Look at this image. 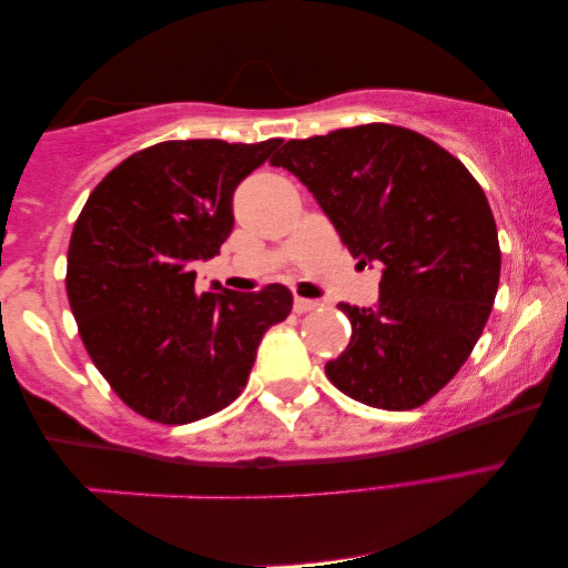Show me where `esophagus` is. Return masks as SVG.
I'll list each match as a JSON object with an SVG mask.
<instances>
[{
    "label": "esophagus",
    "instance_id": "obj_1",
    "mask_svg": "<svg viewBox=\"0 0 568 568\" xmlns=\"http://www.w3.org/2000/svg\"><path fill=\"white\" fill-rule=\"evenodd\" d=\"M317 306H320L317 300H304V296H294V312L296 314L312 312V310H317Z\"/></svg>",
    "mask_w": 568,
    "mask_h": 568
}]
</instances>
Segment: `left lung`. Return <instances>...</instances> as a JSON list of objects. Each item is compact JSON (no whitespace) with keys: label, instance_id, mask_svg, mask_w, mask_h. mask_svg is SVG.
<instances>
[{"label":"left lung","instance_id":"1","mask_svg":"<svg viewBox=\"0 0 568 568\" xmlns=\"http://www.w3.org/2000/svg\"><path fill=\"white\" fill-rule=\"evenodd\" d=\"M272 165L300 179L359 264H379L369 310L339 304L352 339L324 372L357 403L413 410L450 383L494 306V213L458 158L415 130L369 123L290 141Z\"/></svg>","mask_w":568,"mask_h":568}]
</instances>
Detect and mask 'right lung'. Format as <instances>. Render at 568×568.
Segmentation results:
<instances>
[{
    "instance_id": "1",
    "label": "right lung",
    "mask_w": 568,
    "mask_h": 568,
    "mask_svg": "<svg viewBox=\"0 0 568 568\" xmlns=\"http://www.w3.org/2000/svg\"><path fill=\"white\" fill-rule=\"evenodd\" d=\"M278 143L151 145L95 185L74 223L64 284L82 345L148 420L185 425L234 403L264 332L290 317L282 284L199 294L193 272L234 229L236 185Z\"/></svg>"
}]
</instances>
